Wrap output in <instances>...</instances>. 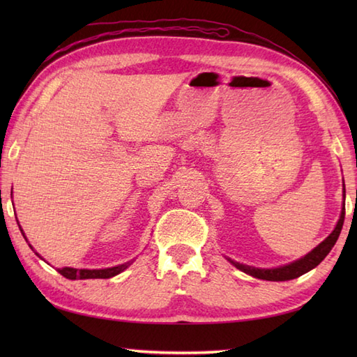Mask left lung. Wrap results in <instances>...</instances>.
<instances>
[{"mask_svg": "<svg viewBox=\"0 0 357 357\" xmlns=\"http://www.w3.org/2000/svg\"><path fill=\"white\" fill-rule=\"evenodd\" d=\"M344 193H345V188H344ZM344 219H345V208H342V213H340L336 229L333 230V233L330 234L327 239L321 242V244L317 245L314 250H312V252H310L308 255H305L304 257H301L299 261L284 265V267L270 268V270L268 268H255V267H250V265L234 262L231 259H229V261L234 265V267L239 268L241 271H244V273H247V275L257 278V279H265V280H290V279H296V278L304 275V273L317 267V265H319L325 259V256H327L331 252V248L335 247L336 241L339 238L340 230H342Z\"/></svg>", "mask_w": 357, "mask_h": 357, "instance_id": "8db88e82", "label": "left lung"}]
</instances>
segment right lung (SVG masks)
I'll return each mask as SVG.
<instances>
[{
  "instance_id": "add662e5",
  "label": "right lung",
  "mask_w": 357,
  "mask_h": 357,
  "mask_svg": "<svg viewBox=\"0 0 357 357\" xmlns=\"http://www.w3.org/2000/svg\"><path fill=\"white\" fill-rule=\"evenodd\" d=\"M21 233H22V230H21ZM22 236H24V233H22ZM128 265H130V262L118 265V267L102 268V270H79V268L64 267V268H59L58 273L59 275H63L64 278L72 279V280H75V279H109V278L119 275V273L124 271Z\"/></svg>"
}]
</instances>
